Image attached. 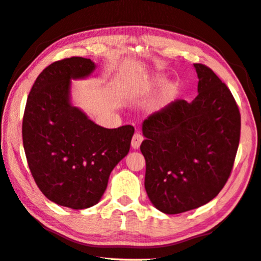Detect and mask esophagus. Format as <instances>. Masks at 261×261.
Returning a JSON list of instances; mask_svg holds the SVG:
<instances>
[{
  "mask_svg": "<svg viewBox=\"0 0 261 261\" xmlns=\"http://www.w3.org/2000/svg\"><path fill=\"white\" fill-rule=\"evenodd\" d=\"M143 140H144L143 135H140V134H138V132H136L134 137H132V140H131L132 148L138 149L139 146H140V144H141V141H143Z\"/></svg>",
  "mask_w": 261,
  "mask_h": 261,
  "instance_id": "34e87169",
  "label": "esophagus"
}]
</instances>
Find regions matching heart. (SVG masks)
I'll list each match as a JSON object with an SVG mask.
<instances>
[{
	"label": "heart",
	"mask_w": 261,
	"mask_h": 261,
	"mask_svg": "<svg viewBox=\"0 0 261 261\" xmlns=\"http://www.w3.org/2000/svg\"><path fill=\"white\" fill-rule=\"evenodd\" d=\"M163 82H165V78L162 76H153L152 78H149L148 81L141 84V85H143L144 88H153L161 85ZM174 91H175V87L173 84H167L165 90H163V99L165 100L169 99L170 96L174 94Z\"/></svg>",
	"instance_id": "1"
}]
</instances>
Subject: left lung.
Wrapping results in <instances>:
<instances>
[{"mask_svg": "<svg viewBox=\"0 0 261 261\" xmlns=\"http://www.w3.org/2000/svg\"><path fill=\"white\" fill-rule=\"evenodd\" d=\"M198 95L175 100L143 123L145 189L155 208L178 214L218 196L230 176L241 136L231 92L204 64H193Z\"/></svg>", "mask_w": 261, "mask_h": 261, "instance_id": "8db88e82", "label": "left lung"}]
</instances>
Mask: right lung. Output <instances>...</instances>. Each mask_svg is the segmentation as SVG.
Wrapping results in <instances>:
<instances>
[{"label":"right lung","instance_id":"1","mask_svg":"<svg viewBox=\"0 0 261 261\" xmlns=\"http://www.w3.org/2000/svg\"><path fill=\"white\" fill-rule=\"evenodd\" d=\"M95 70L94 62L70 57L43 70L34 82L23 118V144L33 178L57 205L83 210L95 205L109 175L130 149L135 129H106L70 101L72 79Z\"/></svg>","mask_w":261,"mask_h":261}]
</instances>
